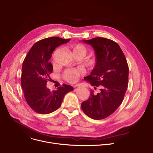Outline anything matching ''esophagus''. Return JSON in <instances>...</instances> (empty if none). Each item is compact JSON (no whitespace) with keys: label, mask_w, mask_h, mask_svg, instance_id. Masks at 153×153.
<instances>
[{"label":"esophagus","mask_w":153,"mask_h":153,"mask_svg":"<svg viewBox=\"0 0 153 153\" xmlns=\"http://www.w3.org/2000/svg\"><path fill=\"white\" fill-rule=\"evenodd\" d=\"M80 86H82V84H78L75 85L74 87H80Z\"/></svg>","instance_id":"obj_1"}]
</instances>
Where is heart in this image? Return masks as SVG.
Masks as SVG:
<instances>
[{
    "mask_svg": "<svg viewBox=\"0 0 153 153\" xmlns=\"http://www.w3.org/2000/svg\"><path fill=\"white\" fill-rule=\"evenodd\" d=\"M73 54H80L82 56H85L87 53V48L82 44H77L73 47ZM91 63H95V60L91 62ZM82 73V71L78 69H66L63 73V77L68 82L73 83L76 82L78 79L79 76Z\"/></svg>",
    "mask_w": 153,
    "mask_h": 153,
    "instance_id": "1",
    "label": "heart"
}]
</instances>
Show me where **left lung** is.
<instances>
[{
	"mask_svg": "<svg viewBox=\"0 0 153 153\" xmlns=\"http://www.w3.org/2000/svg\"><path fill=\"white\" fill-rule=\"evenodd\" d=\"M82 41L92 46L96 55V64L90 74L84 77L96 90L90 91L87 101L81 108L89 117L100 120L109 116L123 101L128 87V66L119 45L113 40L95 37Z\"/></svg>",
	"mask_w": 153,
	"mask_h": 153,
	"instance_id": "obj_1",
	"label": "left lung"
}]
</instances>
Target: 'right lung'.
<instances>
[{
  "label": "right lung",
  "instance_id": "obj_1",
  "mask_svg": "<svg viewBox=\"0 0 153 153\" xmlns=\"http://www.w3.org/2000/svg\"><path fill=\"white\" fill-rule=\"evenodd\" d=\"M70 40L58 37L40 40L28 52L22 66L21 84L26 102L36 113L47 114L58 109L65 95L74 88L63 84L51 91L47 87L52 73L53 66L49 62L54 50Z\"/></svg>",
  "mask_w": 153,
  "mask_h": 153
}]
</instances>
